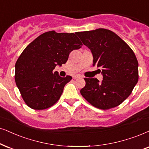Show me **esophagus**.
<instances>
[{"instance_id":"obj_1","label":"esophagus","mask_w":149,"mask_h":149,"mask_svg":"<svg viewBox=\"0 0 149 149\" xmlns=\"http://www.w3.org/2000/svg\"><path fill=\"white\" fill-rule=\"evenodd\" d=\"M81 78V76H80V75H76V76H73V79H77V78Z\"/></svg>"}]
</instances>
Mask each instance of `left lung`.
I'll use <instances>...</instances> for the list:
<instances>
[{"label":"left lung","mask_w":149,"mask_h":149,"mask_svg":"<svg viewBox=\"0 0 149 149\" xmlns=\"http://www.w3.org/2000/svg\"><path fill=\"white\" fill-rule=\"evenodd\" d=\"M77 35L93 54V65L101 71L103 80L84 78L82 97L96 108L107 110L123 102L139 78L138 62L131 48L109 29L81 31Z\"/></svg>","instance_id":"obj_1"}]
</instances>
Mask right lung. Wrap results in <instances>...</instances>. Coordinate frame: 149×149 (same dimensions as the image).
<instances>
[{"label":"right lung","mask_w":149,"mask_h":149,"mask_svg":"<svg viewBox=\"0 0 149 149\" xmlns=\"http://www.w3.org/2000/svg\"><path fill=\"white\" fill-rule=\"evenodd\" d=\"M82 45L75 33L55 31L42 33L27 45L15 65V81L28 107L43 110L57 102L72 78H62L54 69L65 64L71 52Z\"/></svg>","instance_id":"right-lung-1"}]
</instances>
